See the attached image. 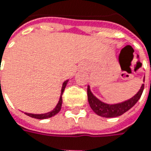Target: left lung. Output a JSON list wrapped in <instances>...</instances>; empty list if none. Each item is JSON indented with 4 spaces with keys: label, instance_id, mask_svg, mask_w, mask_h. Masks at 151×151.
<instances>
[{
    "label": "left lung",
    "instance_id": "left-lung-1",
    "mask_svg": "<svg viewBox=\"0 0 151 151\" xmlns=\"http://www.w3.org/2000/svg\"><path fill=\"white\" fill-rule=\"evenodd\" d=\"M144 88V84L142 85L140 90L137 92L135 96L130 98L128 101H125L121 103L117 104H106L102 101H101L99 99H97L91 92L90 86H87V98H88V102L93 111L101 116L106 118H113V117H117L124 113H126L128 110H129L131 107H133L138 100L141 98L142 91Z\"/></svg>",
    "mask_w": 151,
    "mask_h": 151
}]
</instances>
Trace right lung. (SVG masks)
<instances>
[{"mask_svg": "<svg viewBox=\"0 0 151 151\" xmlns=\"http://www.w3.org/2000/svg\"><path fill=\"white\" fill-rule=\"evenodd\" d=\"M1 82V81H0ZM68 83V80H65L64 83H63V86H62V89H61V95H60V98H59V101H58V103L57 104L56 107L50 111V112H48L45 114H29V113H25V114L32 117V118H36V119H40V120H43V119H47V118H50V117H52L54 116L55 114H57L60 110H61V106H62V94L65 91V88L66 86Z\"/></svg>", "mask_w": 151, "mask_h": 151, "instance_id": "add662e5", "label": "right lung"}]
</instances>
